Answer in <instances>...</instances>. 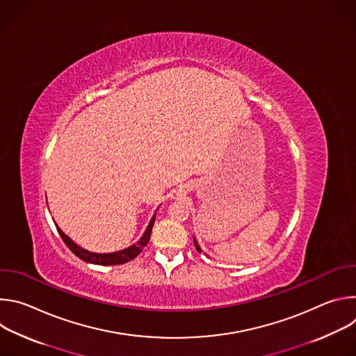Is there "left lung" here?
<instances>
[{
  "mask_svg": "<svg viewBox=\"0 0 356 356\" xmlns=\"http://www.w3.org/2000/svg\"><path fill=\"white\" fill-rule=\"evenodd\" d=\"M194 245H195V249H197V250H198V252H201V248H200V246H198V242H197V241H195V238H194Z\"/></svg>",
  "mask_w": 356,
  "mask_h": 356,
  "instance_id": "8db88e82",
  "label": "left lung"
}]
</instances>
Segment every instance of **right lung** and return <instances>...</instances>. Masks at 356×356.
Instances as JSON below:
<instances>
[{
	"mask_svg": "<svg viewBox=\"0 0 356 356\" xmlns=\"http://www.w3.org/2000/svg\"><path fill=\"white\" fill-rule=\"evenodd\" d=\"M155 218H156V214H154V217H152L146 231L143 232L142 238L136 243H134L129 248H125L122 250L113 252V253H94V252H90V250L79 246L77 243H74L58 225H56V228H58V232L62 236L63 242L67 245V248L81 261H84L87 264H94V265H122V264H127V262L132 261L134 258H136L139 253L142 252V249L146 246V243L150 239V232H152V228H154Z\"/></svg>",
	"mask_w": 356,
	"mask_h": 356,
	"instance_id": "right-lung-1",
	"label": "right lung"
}]
</instances>
